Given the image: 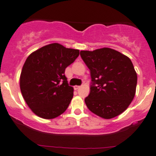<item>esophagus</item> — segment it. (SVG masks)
I'll return each instance as SVG.
<instances>
[{"label": "esophagus", "instance_id": "1", "mask_svg": "<svg viewBox=\"0 0 156 156\" xmlns=\"http://www.w3.org/2000/svg\"><path fill=\"white\" fill-rule=\"evenodd\" d=\"M80 88V86H75L74 87V89L75 90H78Z\"/></svg>", "mask_w": 156, "mask_h": 156}]
</instances>
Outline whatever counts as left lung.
<instances>
[{
  "instance_id": "1",
  "label": "left lung",
  "mask_w": 156,
  "mask_h": 156,
  "mask_svg": "<svg viewBox=\"0 0 156 156\" xmlns=\"http://www.w3.org/2000/svg\"><path fill=\"white\" fill-rule=\"evenodd\" d=\"M80 55L90 71V93L84 99L88 109L108 119L124 112L135 96L137 81L130 59L110 48L81 51Z\"/></svg>"
}]
</instances>
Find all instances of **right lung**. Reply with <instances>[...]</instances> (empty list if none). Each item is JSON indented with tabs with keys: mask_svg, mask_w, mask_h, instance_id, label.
<instances>
[{
	"mask_svg": "<svg viewBox=\"0 0 156 156\" xmlns=\"http://www.w3.org/2000/svg\"><path fill=\"white\" fill-rule=\"evenodd\" d=\"M78 55V49L51 43L27 57L21 73L20 89L24 101L36 115L51 119L65 112L74 91L67 82L65 69Z\"/></svg>",
	"mask_w": 156,
	"mask_h": 156,
	"instance_id": "add662e5",
	"label": "right lung"
}]
</instances>
